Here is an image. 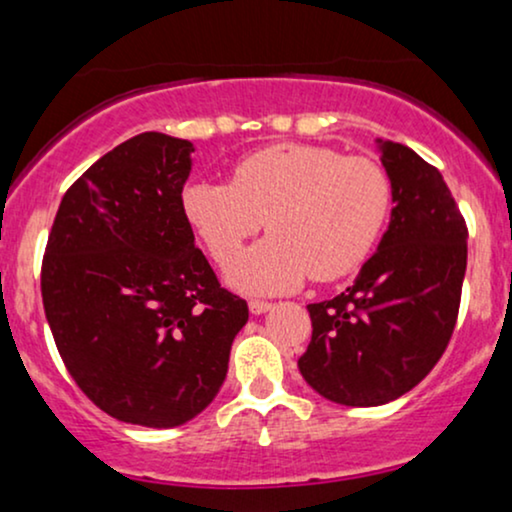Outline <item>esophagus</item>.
Wrapping results in <instances>:
<instances>
[{"label": "esophagus", "mask_w": 512, "mask_h": 512, "mask_svg": "<svg viewBox=\"0 0 512 512\" xmlns=\"http://www.w3.org/2000/svg\"><path fill=\"white\" fill-rule=\"evenodd\" d=\"M269 310H272V303H267V301H250V313L252 315H264V313H269Z\"/></svg>", "instance_id": "1"}]
</instances>
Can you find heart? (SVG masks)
<instances>
[{"label":"heart","instance_id":"1","mask_svg":"<svg viewBox=\"0 0 512 512\" xmlns=\"http://www.w3.org/2000/svg\"><path fill=\"white\" fill-rule=\"evenodd\" d=\"M390 209L392 182L378 161L313 144L264 146L233 166L231 185L197 180L182 192V214L221 267L268 221L273 236L226 272L252 296L293 291L310 274L332 281L354 272Z\"/></svg>","mask_w":512,"mask_h":512}]
</instances>
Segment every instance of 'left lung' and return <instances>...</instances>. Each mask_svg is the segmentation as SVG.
Instances as JSON below:
<instances>
[{"label":"left lung","instance_id":"1","mask_svg":"<svg viewBox=\"0 0 512 512\" xmlns=\"http://www.w3.org/2000/svg\"><path fill=\"white\" fill-rule=\"evenodd\" d=\"M392 182L390 226L344 293L310 303L303 380L344 407H380L431 373L455 330L467 226L443 175L416 151L375 139Z\"/></svg>","mask_w":512,"mask_h":512}]
</instances>
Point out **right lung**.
Segmentation results:
<instances>
[{
    "label": "right lung",
    "instance_id": "obj_1",
    "mask_svg": "<svg viewBox=\"0 0 512 512\" xmlns=\"http://www.w3.org/2000/svg\"><path fill=\"white\" fill-rule=\"evenodd\" d=\"M195 146L127 139L62 197L43 305L76 385L125 424L175 428L219 395L248 303L221 289L182 214Z\"/></svg>",
    "mask_w": 512,
    "mask_h": 512
}]
</instances>
